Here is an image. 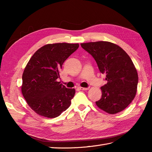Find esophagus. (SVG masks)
<instances>
[{
  "label": "esophagus",
  "mask_w": 152,
  "mask_h": 152,
  "mask_svg": "<svg viewBox=\"0 0 152 152\" xmlns=\"http://www.w3.org/2000/svg\"><path fill=\"white\" fill-rule=\"evenodd\" d=\"M80 90H83V91H87V90H89V88H82V87H79L78 88Z\"/></svg>",
  "instance_id": "34e87169"
}]
</instances>
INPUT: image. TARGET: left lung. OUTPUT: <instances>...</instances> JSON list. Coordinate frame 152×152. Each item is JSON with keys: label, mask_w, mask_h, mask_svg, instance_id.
I'll return each instance as SVG.
<instances>
[{"label": "left lung", "mask_w": 152, "mask_h": 152, "mask_svg": "<svg viewBox=\"0 0 152 152\" xmlns=\"http://www.w3.org/2000/svg\"><path fill=\"white\" fill-rule=\"evenodd\" d=\"M94 58L107 83L101 88L102 97L96 104L103 111L115 114L131 104L137 91L138 77L129 55L114 43L106 41L81 44Z\"/></svg>", "instance_id": "8db88e82"}]
</instances>
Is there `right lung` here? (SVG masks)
Here are the masks:
<instances>
[{"label":"right lung","instance_id":"obj_1","mask_svg":"<svg viewBox=\"0 0 152 152\" xmlns=\"http://www.w3.org/2000/svg\"><path fill=\"white\" fill-rule=\"evenodd\" d=\"M78 47L79 44H48L28 61L23 73L21 93L37 114L56 118L70 106L75 89L66 88L57 79L63 63Z\"/></svg>","mask_w":152,"mask_h":152}]
</instances>
